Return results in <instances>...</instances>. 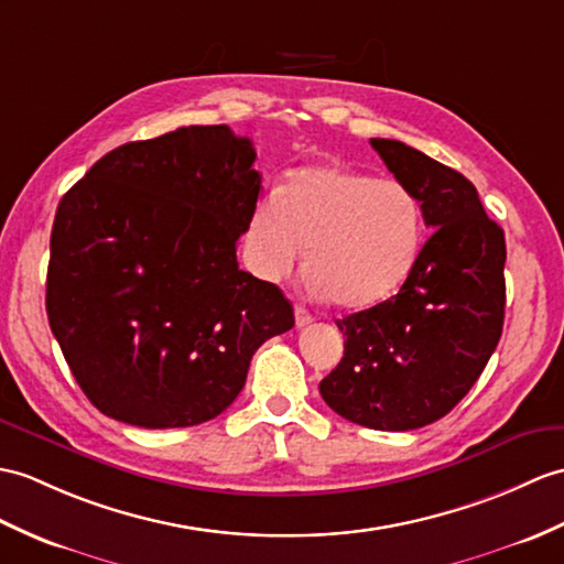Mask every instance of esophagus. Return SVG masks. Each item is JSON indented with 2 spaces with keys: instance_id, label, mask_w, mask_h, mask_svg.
Listing matches in <instances>:
<instances>
[{
  "instance_id": "34e87169",
  "label": "esophagus",
  "mask_w": 564,
  "mask_h": 564,
  "mask_svg": "<svg viewBox=\"0 0 564 564\" xmlns=\"http://www.w3.org/2000/svg\"><path fill=\"white\" fill-rule=\"evenodd\" d=\"M312 314H310V310L305 307V305H295V324L297 326H307V324H312Z\"/></svg>"
}]
</instances>
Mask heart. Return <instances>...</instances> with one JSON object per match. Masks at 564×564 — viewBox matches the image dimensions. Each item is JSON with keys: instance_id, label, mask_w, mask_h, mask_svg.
I'll return each mask as SVG.
<instances>
[{"instance_id": "heart-1", "label": "heart", "mask_w": 564, "mask_h": 564, "mask_svg": "<svg viewBox=\"0 0 564 564\" xmlns=\"http://www.w3.org/2000/svg\"><path fill=\"white\" fill-rule=\"evenodd\" d=\"M423 206L401 180L344 165H307L254 206L247 247L269 281L291 276L305 252L312 293L365 310L394 295L423 250Z\"/></svg>"}]
</instances>
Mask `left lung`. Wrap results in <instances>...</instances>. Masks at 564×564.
Instances as JSON below:
<instances>
[{"mask_svg": "<svg viewBox=\"0 0 564 564\" xmlns=\"http://www.w3.org/2000/svg\"><path fill=\"white\" fill-rule=\"evenodd\" d=\"M405 182L432 230L401 291L338 319L344 358L319 384L341 417L372 430H415L459 403L505 324V232L456 170L394 139H370Z\"/></svg>", "mask_w": 564, "mask_h": 564, "instance_id": "1", "label": "left lung"}]
</instances>
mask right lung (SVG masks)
I'll return each instance as SVG.
<instances>
[{"label": "right lung", "mask_w": 564, "mask_h": 564, "mask_svg": "<svg viewBox=\"0 0 564 564\" xmlns=\"http://www.w3.org/2000/svg\"><path fill=\"white\" fill-rule=\"evenodd\" d=\"M230 127H180L105 153L50 235V329L115 421L189 427L238 399L254 350L293 329L279 285L238 267L261 175Z\"/></svg>", "instance_id": "1"}]
</instances>
